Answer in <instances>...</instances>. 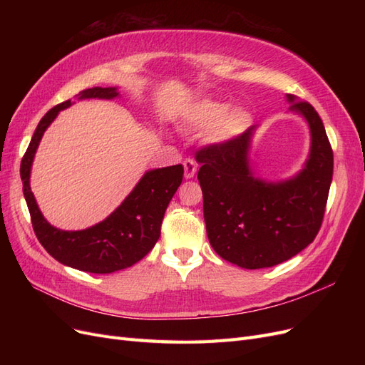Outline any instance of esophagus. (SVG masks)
<instances>
[{
    "mask_svg": "<svg viewBox=\"0 0 365 365\" xmlns=\"http://www.w3.org/2000/svg\"><path fill=\"white\" fill-rule=\"evenodd\" d=\"M196 170H197V163L195 160L187 158L184 161V176H185V180H192L193 176L196 175Z\"/></svg>",
    "mask_w": 365,
    "mask_h": 365,
    "instance_id": "34e87169",
    "label": "esophagus"
}]
</instances>
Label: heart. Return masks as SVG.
<instances>
[{"mask_svg":"<svg viewBox=\"0 0 365 365\" xmlns=\"http://www.w3.org/2000/svg\"><path fill=\"white\" fill-rule=\"evenodd\" d=\"M185 121L192 129L210 130V140L222 145L244 134L252 123V117L242 106L230 109L228 103L204 98L190 108Z\"/></svg>","mask_w":365,"mask_h":365,"instance_id":"1","label":"heart"}]
</instances>
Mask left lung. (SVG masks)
<instances>
[{"label":"left lung","instance_id":"8db88e82","mask_svg":"<svg viewBox=\"0 0 365 365\" xmlns=\"http://www.w3.org/2000/svg\"><path fill=\"white\" fill-rule=\"evenodd\" d=\"M289 111L306 120L311 148L302 170L282 181L254 173L250 150L256 128L196 153L210 245L245 269L269 268L315 239L334 175V152L322 118L307 102L286 94Z\"/></svg>","mask_w":365,"mask_h":365}]
</instances>
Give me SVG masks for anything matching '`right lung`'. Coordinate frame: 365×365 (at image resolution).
I'll list each match as a JSON object with an SVG mask.
<instances>
[{
  "mask_svg": "<svg viewBox=\"0 0 365 365\" xmlns=\"http://www.w3.org/2000/svg\"><path fill=\"white\" fill-rule=\"evenodd\" d=\"M117 86H94L77 94L83 98L111 101L118 97ZM71 101L51 108L39 121L35 134L21 161L23 192L35 235L51 257L70 267L93 274H109L132 267L155 247L161 235V222L170 200L182 181L181 164L152 169L141 176L114 212L90 228L65 231L53 227L43 217L30 189L31 164L43 132L53 123L62 109L71 106Z\"/></svg>",
  "mask_w": 365,
  "mask_h": 365,
  "instance_id": "add662e5",
  "label": "right lung"
}]
</instances>
